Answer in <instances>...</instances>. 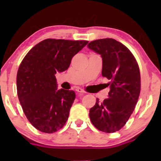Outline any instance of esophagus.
Here are the masks:
<instances>
[{
	"mask_svg": "<svg viewBox=\"0 0 161 161\" xmlns=\"http://www.w3.org/2000/svg\"><path fill=\"white\" fill-rule=\"evenodd\" d=\"M76 92H78V93H81V94H83V93H85V91L83 89H81V88H77L76 89Z\"/></svg>",
	"mask_w": 161,
	"mask_h": 161,
	"instance_id": "34e87169",
	"label": "esophagus"
}]
</instances>
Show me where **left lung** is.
I'll use <instances>...</instances> for the list:
<instances>
[{"instance_id":"1","label":"left lung","mask_w":161,"mask_h":161,"mask_svg":"<svg viewBox=\"0 0 161 161\" xmlns=\"http://www.w3.org/2000/svg\"><path fill=\"white\" fill-rule=\"evenodd\" d=\"M87 47L100 55L103 76L111 80L108 98L102 103L97 98L89 111L90 119L99 130L114 133L126 124L137 103L141 89L139 68L131 52L115 39H97Z\"/></svg>"}]
</instances>
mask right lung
<instances>
[{"label": "right lung", "instance_id": "right-lung-1", "mask_svg": "<svg viewBox=\"0 0 161 161\" xmlns=\"http://www.w3.org/2000/svg\"><path fill=\"white\" fill-rule=\"evenodd\" d=\"M88 42L47 39L22 61L17 75V95L26 117L38 130L55 133L67 121L75 93L58 89L55 75L67 70L72 57Z\"/></svg>", "mask_w": 161, "mask_h": 161}]
</instances>
